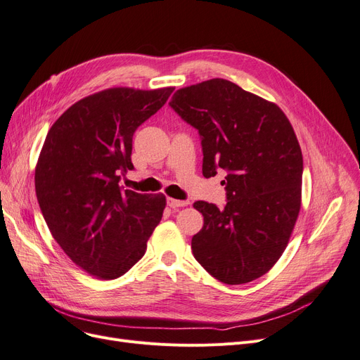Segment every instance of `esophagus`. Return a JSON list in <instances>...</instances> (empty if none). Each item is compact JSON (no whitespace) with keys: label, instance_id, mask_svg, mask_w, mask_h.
Segmentation results:
<instances>
[{"label":"esophagus","instance_id":"1","mask_svg":"<svg viewBox=\"0 0 360 360\" xmlns=\"http://www.w3.org/2000/svg\"><path fill=\"white\" fill-rule=\"evenodd\" d=\"M167 204H168L171 208H179V207L189 205V200H179V199L168 198V199H167Z\"/></svg>","mask_w":360,"mask_h":360}]
</instances>
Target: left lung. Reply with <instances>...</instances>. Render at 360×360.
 <instances>
[{"label": "left lung", "mask_w": 360, "mask_h": 360, "mask_svg": "<svg viewBox=\"0 0 360 360\" xmlns=\"http://www.w3.org/2000/svg\"><path fill=\"white\" fill-rule=\"evenodd\" d=\"M169 106L200 136L204 177L227 172L223 208L198 200L204 227L192 251L211 276L240 285L263 276L290 240L301 207L303 155L275 103L214 78L180 89Z\"/></svg>", "instance_id": "left-lung-1"}]
</instances>
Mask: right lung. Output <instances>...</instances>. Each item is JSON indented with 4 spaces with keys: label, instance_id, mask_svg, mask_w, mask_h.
<instances>
[{
    "label": "right lung",
    "instance_id": "right-lung-1",
    "mask_svg": "<svg viewBox=\"0 0 360 360\" xmlns=\"http://www.w3.org/2000/svg\"><path fill=\"white\" fill-rule=\"evenodd\" d=\"M172 87L109 89L72 105L46 137L35 168V192L56 242L77 266L117 279L146 252L165 196L121 186L133 169L137 128L160 110Z\"/></svg>",
    "mask_w": 360,
    "mask_h": 360
}]
</instances>
